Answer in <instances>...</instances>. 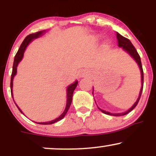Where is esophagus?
Instances as JSON below:
<instances>
[{
  "label": "esophagus",
  "instance_id": "esophagus-1",
  "mask_svg": "<svg viewBox=\"0 0 156 156\" xmlns=\"http://www.w3.org/2000/svg\"><path fill=\"white\" fill-rule=\"evenodd\" d=\"M89 73L86 70H81L79 73V77L80 78H85V77L88 76Z\"/></svg>",
  "mask_w": 156,
  "mask_h": 156
}]
</instances>
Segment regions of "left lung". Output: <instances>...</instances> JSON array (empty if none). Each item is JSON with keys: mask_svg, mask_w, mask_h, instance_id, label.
Masks as SVG:
<instances>
[{"mask_svg": "<svg viewBox=\"0 0 156 156\" xmlns=\"http://www.w3.org/2000/svg\"><path fill=\"white\" fill-rule=\"evenodd\" d=\"M117 39L118 41V46L120 48H122L125 51L128 52V53H129L130 55H131L132 58H133V59L136 62V63L138 64V65H139V68H140L141 74V85H142V87H141V90H140V93H139V98H138L136 102V103L133 104V106H132L131 108L129 109V110L127 111V112H125L124 113H120V114H112V113L105 112V111H104V110H102V109H101L99 107H98V108H99L102 112L104 113V114H108V115H112V116H116V117H119V116H123V115H125V114H128V113L131 112V111L133 110V109L137 105L138 103H139V99H140V97L141 95V92H142V90H143V83H144V73H143V69H142V66H141V62L140 56H139V53H138L136 50L135 47H134L133 44H132L131 42H130L128 39L125 38V37H122V36L119 34V33H117Z\"/></svg>", "mask_w": 156, "mask_h": 156, "instance_id": "left-lung-1", "label": "left lung"}]
</instances>
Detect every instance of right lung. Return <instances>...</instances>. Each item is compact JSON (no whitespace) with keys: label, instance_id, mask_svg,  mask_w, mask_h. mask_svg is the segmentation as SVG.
I'll use <instances>...</instances> for the list:
<instances>
[{"label":"right lung","instance_id":"add662e5","mask_svg":"<svg viewBox=\"0 0 156 156\" xmlns=\"http://www.w3.org/2000/svg\"><path fill=\"white\" fill-rule=\"evenodd\" d=\"M44 32V31H41L37 32V33H35V34H31L27 36L26 38H25L24 40H23V43L21 44L20 47L18 51H17V53H16L15 57V60H14L13 69H12V76H11V83H10L11 94H12V98H13L12 87H13L14 77H15L16 73H17V65H18L19 62H20L21 59H22V58L23 57V53H24L25 50H26L27 45H28V44H29L30 42H31V41L33 40V39L38 38V37H39L40 36L42 35V34H43ZM77 85H78V80H76V81L74 83L70 84V85H69V87H67V105H66L65 110H64V112L63 113H62V115L59 116V117H58V118H56V119H53V120H52V121L46 122H36V123H39V124H40V125H51V124H53V123L56 122L61 120L62 119H63V118L64 117V116L66 115V114H67V112H68V109L69 108V106H70L71 103H72L73 92H74L75 89L76 88ZM13 101H14V100H13ZM15 104H16V103H15ZM16 105H17V108L19 109L20 112L21 113H23L22 111H21L19 107L17 106V105L16 104Z\"/></svg>","mask_w":156,"mask_h":156}]
</instances>
